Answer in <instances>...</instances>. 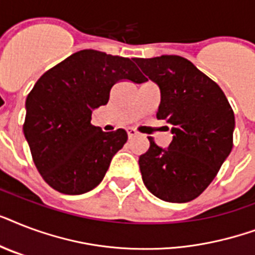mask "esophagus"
<instances>
[{
  "instance_id": "esophagus-1",
  "label": "esophagus",
  "mask_w": 255,
  "mask_h": 255,
  "mask_svg": "<svg viewBox=\"0 0 255 255\" xmlns=\"http://www.w3.org/2000/svg\"><path fill=\"white\" fill-rule=\"evenodd\" d=\"M127 133H128V137H129V139H132V137L137 136V131H136V129H133V128H128Z\"/></svg>"
}]
</instances>
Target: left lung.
<instances>
[{
    "label": "left lung",
    "mask_w": 255,
    "mask_h": 255,
    "mask_svg": "<svg viewBox=\"0 0 255 255\" xmlns=\"http://www.w3.org/2000/svg\"><path fill=\"white\" fill-rule=\"evenodd\" d=\"M135 62L160 87L156 118L165 120L173 133L168 148L148 137L149 149L139 157L144 185L163 201H192L213 181L233 148V110L220 86L185 58Z\"/></svg>",
    "instance_id": "8db88e82"
}]
</instances>
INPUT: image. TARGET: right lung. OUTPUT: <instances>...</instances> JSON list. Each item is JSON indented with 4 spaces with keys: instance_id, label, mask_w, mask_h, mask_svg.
<instances>
[{
    "instance_id": "1",
    "label": "right lung",
    "mask_w": 255,
    "mask_h": 255,
    "mask_svg": "<svg viewBox=\"0 0 255 255\" xmlns=\"http://www.w3.org/2000/svg\"><path fill=\"white\" fill-rule=\"evenodd\" d=\"M145 82L129 58L81 50L46 71L26 98L23 133L47 184L63 194H82L103 180L127 141L119 128L91 124L92 110L107 104L116 82Z\"/></svg>"
}]
</instances>
